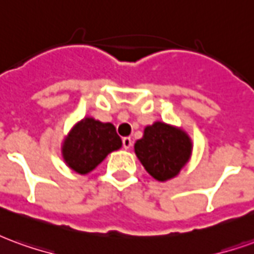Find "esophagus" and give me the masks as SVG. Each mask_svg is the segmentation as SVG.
I'll return each instance as SVG.
<instances>
[{"instance_id": "obj_1", "label": "esophagus", "mask_w": 254, "mask_h": 254, "mask_svg": "<svg viewBox=\"0 0 254 254\" xmlns=\"http://www.w3.org/2000/svg\"><path fill=\"white\" fill-rule=\"evenodd\" d=\"M132 144H133V141H132V138H130V137H124V138H122V145H124V148H125V149L130 148V147H132Z\"/></svg>"}]
</instances>
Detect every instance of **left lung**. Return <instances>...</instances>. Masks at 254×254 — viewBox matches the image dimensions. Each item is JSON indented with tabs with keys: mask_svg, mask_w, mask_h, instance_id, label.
I'll return each mask as SVG.
<instances>
[{
	"mask_svg": "<svg viewBox=\"0 0 254 254\" xmlns=\"http://www.w3.org/2000/svg\"><path fill=\"white\" fill-rule=\"evenodd\" d=\"M134 152L144 169L155 180H171L187 165L191 155V140L187 132L156 121L144 129L134 144Z\"/></svg>",
	"mask_w": 254,
	"mask_h": 254,
	"instance_id": "8db88e82",
	"label": "left lung"
}]
</instances>
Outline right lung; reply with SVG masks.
<instances>
[{
	"label": "right lung",
	"mask_w": 254,
	"mask_h": 254,
	"mask_svg": "<svg viewBox=\"0 0 254 254\" xmlns=\"http://www.w3.org/2000/svg\"><path fill=\"white\" fill-rule=\"evenodd\" d=\"M121 147V137L113 124L87 117L67 133L61 151L67 167L78 174H88L107 155Z\"/></svg>",
	"instance_id": "add662e5"
}]
</instances>
